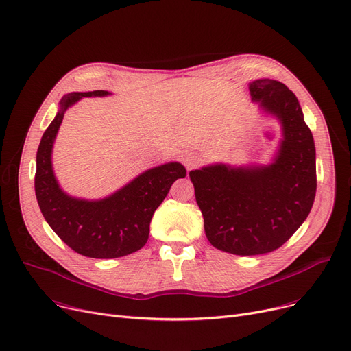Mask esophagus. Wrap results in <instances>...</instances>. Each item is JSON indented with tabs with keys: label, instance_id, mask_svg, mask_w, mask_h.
<instances>
[{
	"label": "esophagus",
	"instance_id": "34e87169",
	"mask_svg": "<svg viewBox=\"0 0 351 351\" xmlns=\"http://www.w3.org/2000/svg\"><path fill=\"white\" fill-rule=\"evenodd\" d=\"M182 160H184V165L188 167V169H193V167L197 166V163L201 162L199 156L196 154H192V152H188V154L182 156Z\"/></svg>",
	"mask_w": 351,
	"mask_h": 351
}]
</instances>
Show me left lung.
I'll return each mask as SVG.
<instances>
[{"instance_id":"obj_1","label":"left lung","mask_w":351,"mask_h":351,"mask_svg":"<svg viewBox=\"0 0 351 351\" xmlns=\"http://www.w3.org/2000/svg\"><path fill=\"white\" fill-rule=\"evenodd\" d=\"M252 100L277 116L284 141L269 166L213 165L189 172L204 215L208 241L235 255L276 251L306 221L313 208L315 147L295 95L285 84L250 83Z\"/></svg>"}]
</instances>
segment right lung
I'll return each mask as SVG.
<instances>
[{
    "label": "right lung",
    "instance_id": "add662e5",
    "mask_svg": "<svg viewBox=\"0 0 351 351\" xmlns=\"http://www.w3.org/2000/svg\"><path fill=\"white\" fill-rule=\"evenodd\" d=\"M104 90L70 93L60 101V110L45 129L38 150L34 188L44 219L64 243L88 258L125 256L145 247L154 212L163 202L173 182L186 176L178 162L149 169L112 196L83 201L60 189L53 173L51 149L64 113L82 97L106 96Z\"/></svg>",
    "mask_w": 351,
    "mask_h": 351
}]
</instances>
